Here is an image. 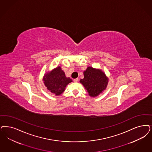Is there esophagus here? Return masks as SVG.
<instances>
[{
  "mask_svg": "<svg viewBox=\"0 0 152 152\" xmlns=\"http://www.w3.org/2000/svg\"><path fill=\"white\" fill-rule=\"evenodd\" d=\"M73 81L75 82V83H77V81H78V79H75L73 80Z\"/></svg>",
  "mask_w": 152,
  "mask_h": 152,
  "instance_id": "esophagus-1",
  "label": "esophagus"
}]
</instances>
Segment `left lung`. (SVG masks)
I'll list each match as a JSON object with an SVG mask.
<instances>
[{"label":"left lung","instance_id":"obj_1","mask_svg":"<svg viewBox=\"0 0 152 152\" xmlns=\"http://www.w3.org/2000/svg\"><path fill=\"white\" fill-rule=\"evenodd\" d=\"M84 78L80 82L83 84L91 96H96L107 87L108 79L99 69L88 67L84 72Z\"/></svg>","mask_w":152,"mask_h":152}]
</instances>
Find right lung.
<instances>
[{
	"mask_svg": "<svg viewBox=\"0 0 152 152\" xmlns=\"http://www.w3.org/2000/svg\"><path fill=\"white\" fill-rule=\"evenodd\" d=\"M72 81L69 77H66L60 67H58L52 72L46 74L44 77V83L48 90L56 95L61 94L66 86Z\"/></svg>",
	"mask_w": 152,
	"mask_h": 152,
	"instance_id": "obj_1",
	"label": "right lung"
}]
</instances>
